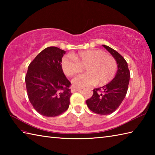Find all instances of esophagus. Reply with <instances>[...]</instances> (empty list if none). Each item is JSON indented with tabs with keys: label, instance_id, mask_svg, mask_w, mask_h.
Here are the masks:
<instances>
[{
	"label": "esophagus",
	"instance_id": "1",
	"mask_svg": "<svg viewBox=\"0 0 155 155\" xmlns=\"http://www.w3.org/2000/svg\"><path fill=\"white\" fill-rule=\"evenodd\" d=\"M81 91V88H72L71 89V92L72 93H76V92L77 91Z\"/></svg>",
	"mask_w": 155,
	"mask_h": 155
}]
</instances>
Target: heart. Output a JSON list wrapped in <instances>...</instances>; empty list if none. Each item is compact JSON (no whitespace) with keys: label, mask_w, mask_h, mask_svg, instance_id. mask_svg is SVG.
I'll return each mask as SVG.
<instances>
[{"label":"heart","mask_w":155,"mask_h":155,"mask_svg":"<svg viewBox=\"0 0 155 155\" xmlns=\"http://www.w3.org/2000/svg\"><path fill=\"white\" fill-rule=\"evenodd\" d=\"M61 68L68 77L79 73L83 70L87 73L77 76L72 81L74 87H91L97 83L99 86L109 83L117 71L115 59L98 49H89L77 54L66 55L61 61Z\"/></svg>","instance_id":"heart-1"}]
</instances>
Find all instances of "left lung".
I'll return each instance as SVG.
<instances>
[{
    "mask_svg": "<svg viewBox=\"0 0 155 155\" xmlns=\"http://www.w3.org/2000/svg\"><path fill=\"white\" fill-rule=\"evenodd\" d=\"M103 46L117 61V74L109 83L93 90V96L87 100V104L93 113L106 115L116 110L124 100L127 93L130 74L125 59L108 46Z\"/></svg>",
    "mask_w": 155,
    "mask_h": 155,
    "instance_id": "1",
    "label": "left lung"
}]
</instances>
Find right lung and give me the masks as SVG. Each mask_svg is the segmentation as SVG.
I'll list each match as a JSON object with an SVG mask.
<instances>
[{
	"label": "right lung",
	"mask_w": 155,
	"mask_h": 155,
	"mask_svg": "<svg viewBox=\"0 0 155 155\" xmlns=\"http://www.w3.org/2000/svg\"><path fill=\"white\" fill-rule=\"evenodd\" d=\"M65 51L55 47L42 51L28 66L25 77L28 99L39 114L57 117L68 109L71 83L61 68Z\"/></svg>",
	"instance_id": "obj_1"
}]
</instances>
